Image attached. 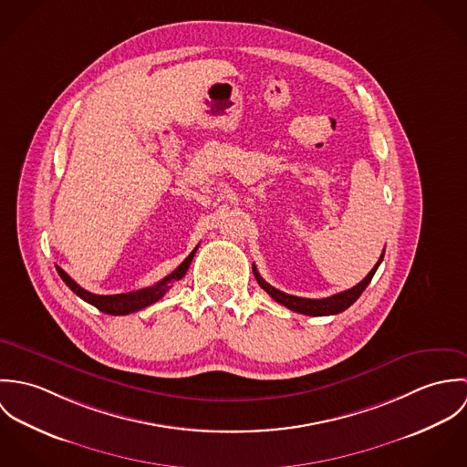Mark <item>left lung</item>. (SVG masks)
<instances>
[{
    "label": "left lung",
    "instance_id": "obj_1",
    "mask_svg": "<svg viewBox=\"0 0 467 467\" xmlns=\"http://www.w3.org/2000/svg\"><path fill=\"white\" fill-rule=\"evenodd\" d=\"M383 257H385V250H383L379 261L376 263V266L370 269V273H368L359 284H356L354 287H350V289H347V291H341V293H336L333 296H327V298H302V296H293V295H287V293H284V291H278V289H275L273 285H269L266 280L259 275L255 265H254V275H255L259 285L266 291L267 295H269L273 300H276L278 304L285 306L287 309H291V311H295V313L307 315V317H329V315H337V313L345 311L347 307H350V306L359 298V295H361V293L365 291V287L370 284V280H372L376 269L381 265Z\"/></svg>",
    "mask_w": 467,
    "mask_h": 467
}]
</instances>
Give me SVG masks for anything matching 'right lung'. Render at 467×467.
<instances>
[{"label": "right lung", "instance_id": "1", "mask_svg": "<svg viewBox=\"0 0 467 467\" xmlns=\"http://www.w3.org/2000/svg\"><path fill=\"white\" fill-rule=\"evenodd\" d=\"M198 252V246L191 252V255L176 267L171 275H167L165 278H161L158 284L150 285V287H145V289H138V291H131V293H120V295H95V293H89L86 291L84 287H80L69 275H67L65 269L57 267V273L61 275V278L67 282V287L77 295L80 296L84 302L95 306L99 311L106 313V315H115V317H120V315H130L134 311H140L154 302H158L171 287L176 280L183 278L187 269L191 266L194 255Z\"/></svg>", "mask_w": 467, "mask_h": 467}]
</instances>
